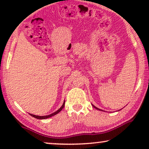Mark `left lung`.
<instances>
[{
  "instance_id": "1",
  "label": "left lung",
  "mask_w": 149,
  "mask_h": 149,
  "mask_svg": "<svg viewBox=\"0 0 149 149\" xmlns=\"http://www.w3.org/2000/svg\"><path fill=\"white\" fill-rule=\"evenodd\" d=\"M93 107H94V108H95V109H96L97 110H99V111H102V110H100V109H97V107H95V106H93Z\"/></svg>"
}]
</instances>
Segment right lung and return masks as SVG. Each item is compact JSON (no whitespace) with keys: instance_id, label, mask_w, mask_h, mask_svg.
<instances>
[{"instance_id":"1","label":"right lung","mask_w":149,"mask_h":149,"mask_svg":"<svg viewBox=\"0 0 149 149\" xmlns=\"http://www.w3.org/2000/svg\"><path fill=\"white\" fill-rule=\"evenodd\" d=\"M64 104H65V101L64 102V103H63V104L62 107H61V108L60 109H58V111L55 112V113L51 114V115H46V116H38V115H32V114H30V115L32 116V117L36 118V119H47V118H49L51 117H52V116H54L55 115H56V114H58V113H60V112L62 111L63 108L64 107Z\"/></svg>"}]
</instances>
